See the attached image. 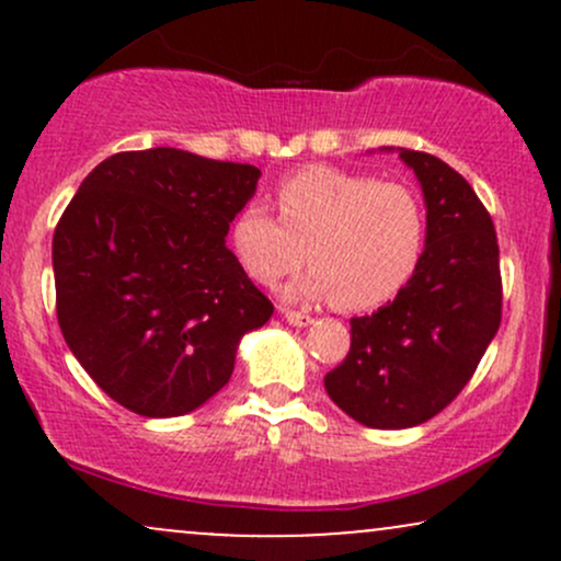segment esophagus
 I'll use <instances>...</instances> for the list:
<instances>
[{"label": "esophagus", "mask_w": 561, "mask_h": 561, "mask_svg": "<svg viewBox=\"0 0 561 561\" xmlns=\"http://www.w3.org/2000/svg\"><path fill=\"white\" fill-rule=\"evenodd\" d=\"M282 313H285L287 324L293 327H308L313 321L311 313H300V311H287V308H282Z\"/></svg>", "instance_id": "esophagus-1"}]
</instances>
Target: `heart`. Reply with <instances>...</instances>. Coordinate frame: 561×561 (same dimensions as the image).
Masks as SVG:
<instances>
[{"mask_svg": "<svg viewBox=\"0 0 561 561\" xmlns=\"http://www.w3.org/2000/svg\"><path fill=\"white\" fill-rule=\"evenodd\" d=\"M274 218L248 205L229 227L244 274L274 285L302 259L311 272L289 282V300H327L369 311L396 298L420 268L427 216L411 186L366 173L311 165L276 186Z\"/></svg>", "mask_w": 561, "mask_h": 561, "instance_id": "b5f03b06", "label": "heart"}]
</instances>
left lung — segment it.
Listing matches in <instances>:
<instances>
[{
    "mask_svg": "<svg viewBox=\"0 0 561 561\" xmlns=\"http://www.w3.org/2000/svg\"><path fill=\"white\" fill-rule=\"evenodd\" d=\"M382 150L398 152L422 186L424 253L388 306L351 319V351L324 388L364 427L405 430L459 396L499 332V242L461 173L427 152Z\"/></svg>",
    "mask_w": 561,
    "mask_h": 561,
    "instance_id": "1",
    "label": "left lung"
}]
</instances>
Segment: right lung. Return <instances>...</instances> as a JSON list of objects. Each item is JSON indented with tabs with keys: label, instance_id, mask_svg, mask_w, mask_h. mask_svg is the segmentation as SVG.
Masks as SVG:
<instances>
[{
	"label": "right lung",
	"instance_id": "right-lung-1",
	"mask_svg": "<svg viewBox=\"0 0 561 561\" xmlns=\"http://www.w3.org/2000/svg\"><path fill=\"white\" fill-rule=\"evenodd\" d=\"M261 171L176 147L118 152L83 179L53 237L57 321L87 375L150 420L229 382L274 306L227 248Z\"/></svg>",
	"mask_w": 561,
	"mask_h": 561
}]
</instances>
